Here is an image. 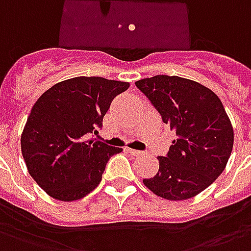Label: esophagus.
<instances>
[{
	"label": "esophagus",
	"instance_id": "esophagus-1",
	"mask_svg": "<svg viewBox=\"0 0 251 251\" xmlns=\"http://www.w3.org/2000/svg\"><path fill=\"white\" fill-rule=\"evenodd\" d=\"M126 151H128V152L131 153V155H133V156H139V155H142V151H139V150H132V148L127 147L126 148Z\"/></svg>",
	"mask_w": 251,
	"mask_h": 251
}]
</instances>
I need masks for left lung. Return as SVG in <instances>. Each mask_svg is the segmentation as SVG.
Segmentation results:
<instances>
[{
    "mask_svg": "<svg viewBox=\"0 0 251 251\" xmlns=\"http://www.w3.org/2000/svg\"><path fill=\"white\" fill-rule=\"evenodd\" d=\"M135 84L176 133L167 156L158 158L159 171L143 179L144 186L168 201L193 198L214 183L231 155L233 126L221 99L179 76L158 75Z\"/></svg>",
    "mask_w": 251,
    "mask_h": 251,
    "instance_id": "left-lung-1",
    "label": "left lung"
}]
</instances>
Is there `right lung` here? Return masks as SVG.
<instances>
[{"label":"right lung","instance_id":"add662e5","mask_svg":"<svg viewBox=\"0 0 251 251\" xmlns=\"http://www.w3.org/2000/svg\"><path fill=\"white\" fill-rule=\"evenodd\" d=\"M129 83L104 77L60 81L38 98L21 133L29 174L49 197L84 198L101 182L109 158L123 151L92 139L112 100Z\"/></svg>","mask_w":251,"mask_h":251}]
</instances>
